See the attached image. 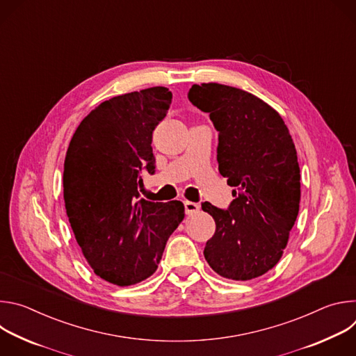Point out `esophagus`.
<instances>
[{
  "instance_id": "1",
  "label": "esophagus",
  "mask_w": 356,
  "mask_h": 356,
  "mask_svg": "<svg viewBox=\"0 0 356 356\" xmlns=\"http://www.w3.org/2000/svg\"><path fill=\"white\" fill-rule=\"evenodd\" d=\"M184 210H186L187 216H191V214H195L200 211V206L195 204V202H193V201H184Z\"/></svg>"
}]
</instances>
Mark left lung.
I'll return each instance as SVG.
<instances>
[{
  "instance_id": "8db88e82",
  "label": "left lung",
  "mask_w": 356,
  "mask_h": 356,
  "mask_svg": "<svg viewBox=\"0 0 356 356\" xmlns=\"http://www.w3.org/2000/svg\"><path fill=\"white\" fill-rule=\"evenodd\" d=\"M191 104L218 131L217 161L235 200L228 210L202 202L216 221L204 258L225 279L250 280L280 261L298 214L300 168L291 135L265 101L218 83L194 84Z\"/></svg>"
}]
</instances>
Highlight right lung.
<instances>
[{
	"mask_svg": "<svg viewBox=\"0 0 356 356\" xmlns=\"http://www.w3.org/2000/svg\"><path fill=\"white\" fill-rule=\"evenodd\" d=\"M170 104L166 87L113 97L80 122L66 152L63 198L76 241L94 273L121 287L156 272L184 218L181 201L139 198L142 173L155 172L152 132Z\"/></svg>",
	"mask_w": 356,
	"mask_h": 356,
	"instance_id": "right-lung-1",
	"label": "right lung"
}]
</instances>
